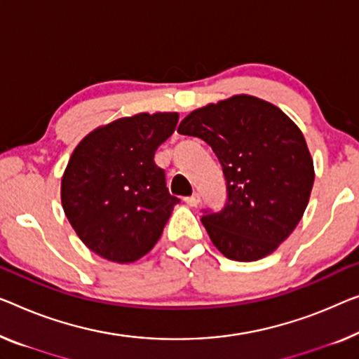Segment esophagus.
I'll list each match as a JSON object with an SVG mask.
<instances>
[{
	"instance_id": "1",
	"label": "esophagus",
	"mask_w": 359,
	"mask_h": 359,
	"mask_svg": "<svg viewBox=\"0 0 359 359\" xmlns=\"http://www.w3.org/2000/svg\"><path fill=\"white\" fill-rule=\"evenodd\" d=\"M184 201H185L189 206H198V205H200V195L194 194L191 196L184 198Z\"/></svg>"
}]
</instances>
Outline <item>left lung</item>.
Returning <instances> with one entry per match:
<instances>
[{
  "label": "left lung",
  "mask_w": 359,
  "mask_h": 359,
  "mask_svg": "<svg viewBox=\"0 0 359 359\" xmlns=\"http://www.w3.org/2000/svg\"><path fill=\"white\" fill-rule=\"evenodd\" d=\"M177 132L206 142L222 165L226 205L201 216L214 247L243 263L271 255L297 227L313 189L302 130L277 106L237 95L190 112Z\"/></svg>",
  "instance_id": "obj_1"
}]
</instances>
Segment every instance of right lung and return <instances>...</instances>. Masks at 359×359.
<instances>
[{"label":"right lung","mask_w":359,"mask_h":359,"mask_svg":"<svg viewBox=\"0 0 359 359\" xmlns=\"http://www.w3.org/2000/svg\"><path fill=\"white\" fill-rule=\"evenodd\" d=\"M177 121V112L122 117L74 149L61 180L62 208L79 238L101 258L133 263L161 237L180 200L169 194L154 153Z\"/></svg>","instance_id":"obj_1"}]
</instances>
